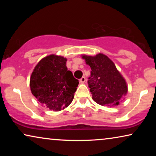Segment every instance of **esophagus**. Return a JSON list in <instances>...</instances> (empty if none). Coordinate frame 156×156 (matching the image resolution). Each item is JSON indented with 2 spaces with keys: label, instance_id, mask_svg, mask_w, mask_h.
<instances>
[{
  "label": "esophagus",
  "instance_id": "34e87169",
  "mask_svg": "<svg viewBox=\"0 0 156 156\" xmlns=\"http://www.w3.org/2000/svg\"><path fill=\"white\" fill-rule=\"evenodd\" d=\"M80 81L81 83H84L85 81H86V78H85L84 76H82V77L80 79Z\"/></svg>",
  "mask_w": 156,
  "mask_h": 156
}]
</instances>
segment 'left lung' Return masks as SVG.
<instances>
[{"instance_id": "8db88e82", "label": "left lung", "mask_w": 156, "mask_h": 156, "mask_svg": "<svg viewBox=\"0 0 156 156\" xmlns=\"http://www.w3.org/2000/svg\"><path fill=\"white\" fill-rule=\"evenodd\" d=\"M82 58L91 69L88 84L94 101L111 107L122 102L128 87L114 63L101 53L96 56L83 55Z\"/></svg>"}]
</instances>
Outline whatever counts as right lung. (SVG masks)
Instances as JSON below:
<instances>
[{
    "label": "right lung",
    "mask_w": 156,
    "mask_h": 156,
    "mask_svg": "<svg viewBox=\"0 0 156 156\" xmlns=\"http://www.w3.org/2000/svg\"><path fill=\"white\" fill-rule=\"evenodd\" d=\"M67 59L48 55L35 66L30 76L31 92L49 109L59 112L67 107L74 99L79 81L66 67Z\"/></svg>",
    "instance_id": "1"
}]
</instances>
